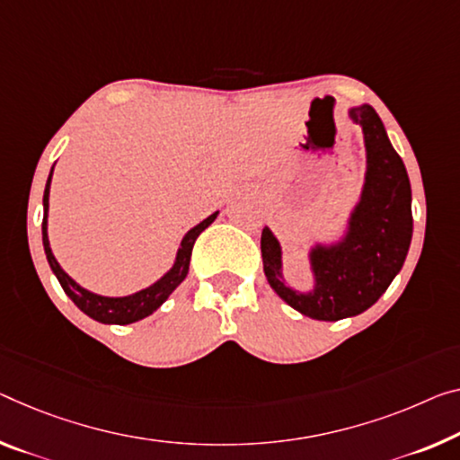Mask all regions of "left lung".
Instances as JSON below:
<instances>
[{"mask_svg":"<svg viewBox=\"0 0 460 460\" xmlns=\"http://www.w3.org/2000/svg\"><path fill=\"white\" fill-rule=\"evenodd\" d=\"M349 117L364 129L368 152L366 185L343 243L331 249L316 246L310 252L316 278L313 294H298L284 284L279 243L270 228L261 234L270 286L294 310L316 321L348 319L368 310L401 271L413 234L411 185L383 121L368 104L351 109Z\"/></svg>","mask_w":460,"mask_h":460,"instance_id":"8db88e82","label":"left lung"}]
</instances>
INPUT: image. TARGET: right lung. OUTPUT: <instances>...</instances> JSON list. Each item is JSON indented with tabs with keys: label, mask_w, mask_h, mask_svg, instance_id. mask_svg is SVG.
I'll return each mask as SVG.
<instances>
[{
	"label": "right lung",
	"mask_w": 460,
	"mask_h": 460,
	"mask_svg": "<svg viewBox=\"0 0 460 460\" xmlns=\"http://www.w3.org/2000/svg\"><path fill=\"white\" fill-rule=\"evenodd\" d=\"M51 176H53V171H51V174H49L45 195H42V206H45V216H42V244H45L47 261H49V265H51L53 273L58 275L63 292L72 298V302L82 310L84 314H88L90 319L104 323V324H129V323H136V321L146 319V316H150L154 310L160 308L162 304H164V300L174 292L176 286H179L181 281L187 278L190 252H193L195 240L211 222L216 220L217 211L187 232V236L182 238V243H181L179 254H176V263L172 270L164 275V278L158 279L154 286L141 289V292H137V294L125 296V298H107V296L92 294V292H88V289L77 286L75 281L61 270L58 259L53 257V251H51V246H49V236H47L49 187H51Z\"/></svg>",
	"instance_id": "right-lung-1"
}]
</instances>
